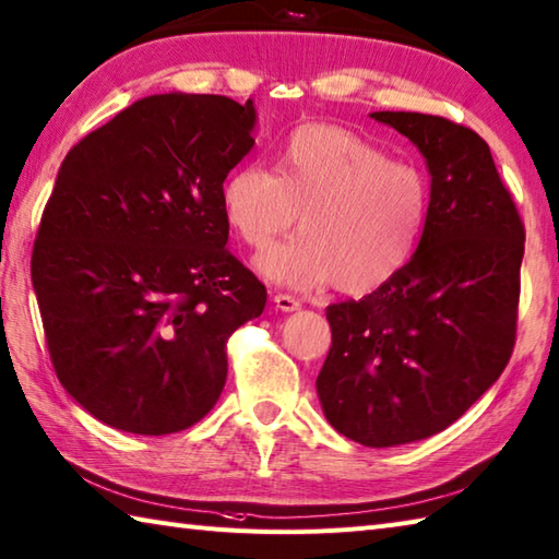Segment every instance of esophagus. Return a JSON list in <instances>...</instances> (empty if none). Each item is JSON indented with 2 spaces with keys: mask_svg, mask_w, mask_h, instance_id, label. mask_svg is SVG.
I'll return each mask as SVG.
<instances>
[{
  "mask_svg": "<svg viewBox=\"0 0 559 559\" xmlns=\"http://www.w3.org/2000/svg\"><path fill=\"white\" fill-rule=\"evenodd\" d=\"M273 305H276V310H281V312L300 310V300H295L293 295H283V293H278L276 298H273Z\"/></svg>",
  "mask_w": 559,
  "mask_h": 559,
  "instance_id": "34e87169",
  "label": "esophagus"
}]
</instances>
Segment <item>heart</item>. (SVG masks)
I'll use <instances>...</instances> for the list:
<instances>
[{
  "instance_id": "1",
  "label": "heart",
  "mask_w": 559,
  "mask_h": 559,
  "mask_svg": "<svg viewBox=\"0 0 559 559\" xmlns=\"http://www.w3.org/2000/svg\"><path fill=\"white\" fill-rule=\"evenodd\" d=\"M227 223L266 249L298 221L302 233L259 257L266 278L295 290L334 283L370 293L409 264L426 225L424 174L392 162L352 130L310 123L273 152V174L242 164L223 183Z\"/></svg>"
}]
</instances>
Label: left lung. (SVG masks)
I'll list each match as a JSON object with an SVG mask.
<instances>
[{
    "instance_id": "1",
    "label": "left lung",
    "mask_w": 559,
    "mask_h": 559,
    "mask_svg": "<svg viewBox=\"0 0 559 559\" xmlns=\"http://www.w3.org/2000/svg\"><path fill=\"white\" fill-rule=\"evenodd\" d=\"M370 118L421 152L429 211L419 247L395 278L326 308L332 348L317 397L346 439L390 448L448 429L507 368L526 233L475 130L412 111Z\"/></svg>"
}]
</instances>
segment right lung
I'll return each instance as SVG.
<instances>
[{
  "label": "right lung",
  "mask_w": 559,
  "mask_h": 559,
  "mask_svg": "<svg viewBox=\"0 0 559 559\" xmlns=\"http://www.w3.org/2000/svg\"><path fill=\"white\" fill-rule=\"evenodd\" d=\"M254 102L155 94L68 152L33 245L50 360L74 402L118 431L201 421L229 334L266 288L229 254L223 181L254 147Z\"/></svg>",
  "instance_id": "obj_1"
}]
</instances>
